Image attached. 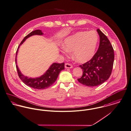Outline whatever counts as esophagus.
I'll return each mask as SVG.
<instances>
[{
	"label": "esophagus",
	"mask_w": 131,
	"mask_h": 131,
	"mask_svg": "<svg viewBox=\"0 0 131 131\" xmlns=\"http://www.w3.org/2000/svg\"><path fill=\"white\" fill-rule=\"evenodd\" d=\"M65 68H66L71 69V68H72V65L71 64V63H66L65 64Z\"/></svg>",
	"instance_id": "esophagus-1"
}]
</instances>
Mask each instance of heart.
<instances>
[{
  "label": "heart",
  "mask_w": 131,
  "mask_h": 131,
  "mask_svg": "<svg viewBox=\"0 0 131 131\" xmlns=\"http://www.w3.org/2000/svg\"><path fill=\"white\" fill-rule=\"evenodd\" d=\"M97 42L98 36L95 31H81L66 38L62 48L66 51H72L76 61L84 62L94 56Z\"/></svg>",
  "instance_id": "obj_1"
}]
</instances>
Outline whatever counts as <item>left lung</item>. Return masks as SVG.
<instances>
[{"label": "left lung", "mask_w": 131, "mask_h": 131, "mask_svg": "<svg viewBox=\"0 0 131 131\" xmlns=\"http://www.w3.org/2000/svg\"><path fill=\"white\" fill-rule=\"evenodd\" d=\"M97 32L100 36L99 47L91 60L79 66L83 73L79 82L88 86L101 84L110 78L113 67L114 51L107 38L99 29Z\"/></svg>", "instance_id": "1"}]
</instances>
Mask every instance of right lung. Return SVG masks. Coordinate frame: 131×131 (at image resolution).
Returning <instances> with one entry per match:
<instances>
[{"label":"right lung","instance_id":"obj_1","mask_svg":"<svg viewBox=\"0 0 131 131\" xmlns=\"http://www.w3.org/2000/svg\"><path fill=\"white\" fill-rule=\"evenodd\" d=\"M42 35L43 33L40 30H36L28 35L26 36L24 38V39L21 41L20 43L19 44L17 49L16 52V57H15V63H16V68L17 71L18 75L20 79L25 83L26 85L29 86L32 88L35 89L41 90L49 88L51 85H52L56 81L58 75L60 72L62 70L64 69V63H53L49 68L47 72L42 76L39 78H37L36 79H31L28 78V77H25L19 71L17 66L16 65V55L19 48V46L23 43L24 41L25 40L26 38L28 37L34 36V35Z\"/></svg>","mask_w":131,"mask_h":131}]
</instances>
